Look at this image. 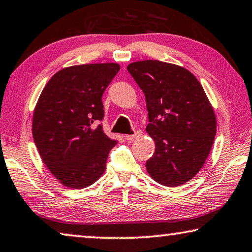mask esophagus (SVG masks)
Returning a JSON list of instances; mask_svg holds the SVG:
<instances>
[{"instance_id":"1","label":"esophagus","mask_w":252,"mask_h":252,"mask_svg":"<svg viewBox=\"0 0 252 252\" xmlns=\"http://www.w3.org/2000/svg\"><path fill=\"white\" fill-rule=\"evenodd\" d=\"M140 136H141V131L138 130L133 134H127V136H126V140H133V139H136V138L140 137Z\"/></svg>"}]
</instances>
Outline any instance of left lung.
Here are the masks:
<instances>
[{
	"label": "left lung",
	"mask_w": 252,
	"mask_h": 252,
	"mask_svg": "<svg viewBox=\"0 0 252 252\" xmlns=\"http://www.w3.org/2000/svg\"><path fill=\"white\" fill-rule=\"evenodd\" d=\"M126 69L146 98V131L155 141L148 175L163 186L183 185L210 153L217 127L214 108L196 77L182 66L143 60Z\"/></svg>",
	"instance_id": "obj_1"
}]
</instances>
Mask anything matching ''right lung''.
<instances>
[{
    "mask_svg": "<svg viewBox=\"0 0 252 252\" xmlns=\"http://www.w3.org/2000/svg\"><path fill=\"white\" fill-rule=\"evenodd\" d=\"M120 70L116 63L60 69L42 90L33 138L42 161L63 186L81 189L100 178L118 144L95 123L104 119L102 94Z\"/></svg>",
    "mask_w": 252,
    "mask_h": 252,
    "instance_id": "1",
    "label": "right lung"
}]
</instances>
